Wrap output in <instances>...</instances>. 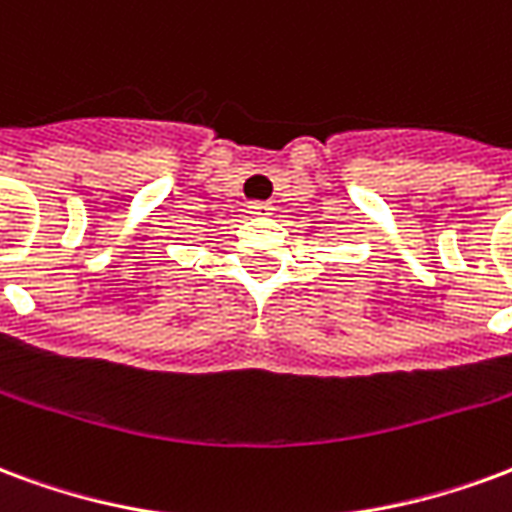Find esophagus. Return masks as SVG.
Masks as SVG:
<instances>
[{
  "mask_svg": "<svg viewBox=\"0 0 512 512\" xmlns=\"http://www.w3.org/2000/svg\"><path fill=\"white\" fill-rule=\"evenodd\" d=\"M271 211H274V208H271V202H263V200L249 202V213H257V216H268Z\"/></svg>",
  "mask_w": 512,
  "mask_h": 512,
  "instance_id": "esophagus-1",
  "label": "esophagus"
}]
</instances>
